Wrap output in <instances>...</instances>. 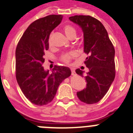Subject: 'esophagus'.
Masks as SVG:
<instances>
[{
  "label": "esophagus",
  "instance_id": "34e87169",
  "mask_svg": "<svg viewBox=\"0 0 133 133\" xmlns=\"http://www.w3.org/2000/svg\"><path fill=\"white\" fill-rule=\"evenodd\" d=\"M71 72H72V75H76V72L74 71V70L73 68H71Z\"/></svg>",
  "mask_w": 133,
  "mask_h": 133
}]
</instances>
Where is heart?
Here are the masks:
<instances>
[{
  "mask_svg": "<svg viewBox=\"0 0 133 133\" xmlns=\"http://www.w3.org/2000/svg\"><path fill=\"white\" fill-rule=\"evenodd\" d=\"M63 31H64L65 33L66 36L70 38L71 37L76 36V31L75 30L73 26L70 25H65L63 27ZM75 55V53L74 52H68V53L64 54L63 56H62V60L63 61H65V63H69L70 61L72 59V57H73Z\"/></svg>",
  "mask_w": 133,
  "mask_h": 133,
  "instance_id": "obj_1",
  "label": "heart"
}]
</instances>
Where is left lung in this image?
I'll use <instances>...</instances> for the list:
<instances>
[{
  "instance_id": "8db88e82",
  "label": "left lung",
  "mask_w": 133,
  "mask_h": 133,
  "mask_svg": "<svg viewBox=\"0 0 133 133\" xmlns=\"http://www.w3.org/2000/svg\"><path fill=\"white\" fill-rule=\"evenodd\" d=\"M69 19L83 30L84 52L89 55L85 61L89 68L85 76L87 87L76 94L82 102L94 104L104 96L115 78V49L99 20L89 16H71ZM76 72L83 76V72L80 69Z\"/></svg>"
}]
</instances>
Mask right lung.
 <instances>
[{"label": "right lung", "instance_id": "obj_1", "mask_svg": "<svg viewBox=\"0 0 133 133\" xmlns=\"http://www.w3.org/2000/svg\"><path fill=\"white\" fill-rule=\"evenodd\" d=\"M62 18V15H49L33 22L16 48V80L26 98L35 105H46L51 102L59 85L71 74L68 67L55 65L49 73L42 66L45 51L49 48L50 34Z\"/></svg>", "mask_w": 133, "mask_h": 133}]
</instances>
